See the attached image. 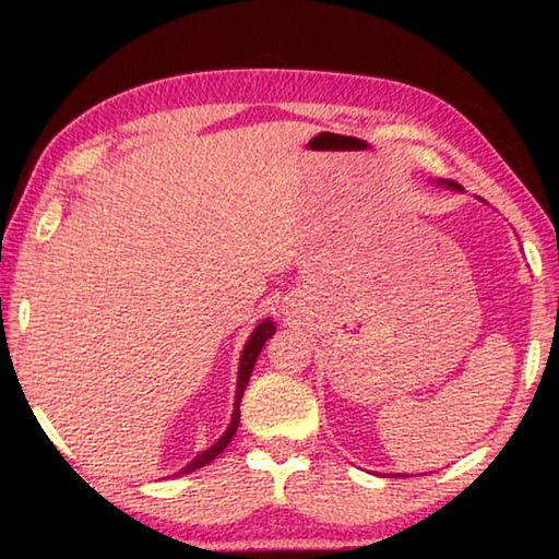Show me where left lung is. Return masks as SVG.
Listing matches in <instances>:
<instances>
[{"label": "left lung", "instance_id": "obj_1", "mask_svg": "<svg viewBox=\"0 0 559 559\" xmlns=\"http://www.w3.org/2000/svg\"><path fill=\"white\" fill-rule=\"evenodd\" d=\"M437 187H447V189H451V192H463V187L456 185V182H451V179H439Z\"/></svg>", "mask_w": 559, "mask_h": 559}]
</instances>
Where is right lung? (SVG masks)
<instances>
[{"label":"right lung","mask_w":559,"mask_h":559,"mask_svg":"<svg viewBox=\"0 0 559 559\" xmlns=\"http://www.w3.org/2000/svg\"><path fill=\"white\" fill-rule=\"evenodd\" d=\"M276 333V325H273V320L266 318L261 320V323L253 328V333L249 335V340H246V345L241 349V357H239V377H236V396H234V414H231V421L229 427H226V431L222 433L219 439H216L210 449H204L202 453H197V456L187 463L185 468H179L177 476H185V473H192L197 468L206 466V463H212L219 453L229 447V441L234 439L236 429H239V404H241V396H243V390L246 384H249L251 380V372H253V365H257V357L261 355V347L266 345V340Z\"/></svg>","instance_id":"add662e5"}]
</instances>
